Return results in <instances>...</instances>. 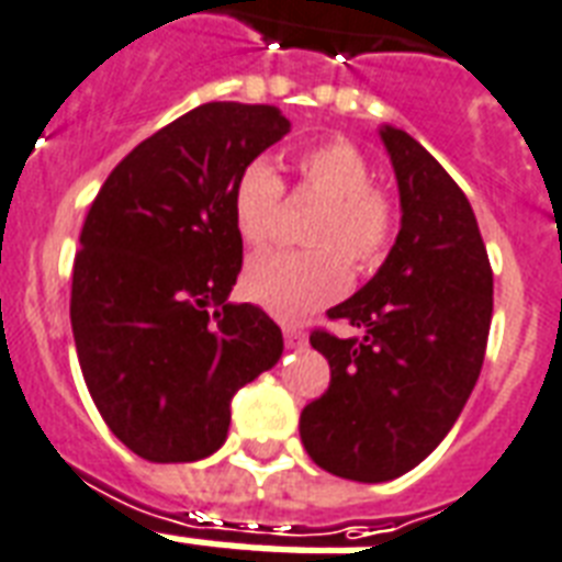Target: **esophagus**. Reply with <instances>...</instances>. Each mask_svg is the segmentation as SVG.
<instances>
[{"label":"esophagus","mask_w":562,"mask_h":562,"mask_svg":"<svg viewBox=\"0 0 562 562\" xmlns=\"http://www.w3.org/2000/svg\"><path fill=\"white\" fill-rule=\"evenodd\" d=\"M282 336H285V345H289V348H303V345H306V333L297 327H282Z\"/></svg>","instance_id":"34e87169"}]
</instances>
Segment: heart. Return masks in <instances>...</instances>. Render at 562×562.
<instances>
[{
    "instance_id": "obj_1",
    "label": "heart",
    "mask_w": 562,
    "mask_h": 562,
    "mask_svg": "<svg viewBox=\"0 0 562 562\" xmlns=\"http://www.w3.org/2000/svg\"><path fill=\"white\" fill-rule=\"evenodd\" d=\"M300 188L324 200L306 244L315 250H273L256 256L244 271L252 303L282 321H300L341 297L350 268L359 273L383 262L395 235V205L371 186V165L348 140H324L297 153ZM233 221L244 244L262 247L277 235L282 179L268 158H252L233 182Z\"/></svg>"
}]
</instances>
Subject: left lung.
I'll list each match as a JSON object with an SVG mask.
<instances>
[{
  "label": "left lung",
  "instance_id": "8db88e82",
  "mask_svg": "<svg viewBox=\"0 0 562 562\" xmlns=\"http://www.w3.org/2000/svg\"><path fill=\"white\" fill-rule=\"evenodd\" d=\"M401 194V229L380 271L327 312L366 336H310L333 371L300 415L315 465L359 483L395 481L436 451L477 383L492 324V268L471 203L404 128L380 126Z\"/></svg>",
  "mask_w": 562,
  "mask_h": 562
}]
</instances>
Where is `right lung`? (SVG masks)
<instances>
[{
	"label": "right lung",
	"mask_w": 562,
	"mask_h": 562,
	"mask_svg": "<svg viewBox=\"0 0 562 562\" xmlns=\"http://www.w3.org/2000/svg\"><path fill=\"white\" fill-rule=\"evenodd\" d=\"M289 128L273 105H196L140 140L85 217L76 353L109 430L144 460L217 451L235 392L280 362V327L229 303L241 271L229 196L238 170Z\"/></svg>",
	"instance_id": "right-lung-1"
}]
</instances>
